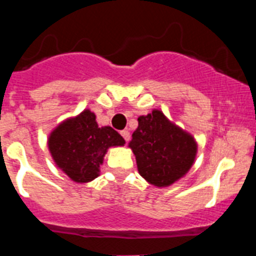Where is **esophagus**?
Segmentation results:
<instances>
[{
    "mask_svg": "<svg viewBox=\"0 0 256 256\" xmlns=\"http://www.w3.org/2000/svg\"><path fill=\"white\" fill-rule=\"evenodd\" d=\"M120 134H122V137H123V138H124V140H126V142L130 141V132H128V130H122V132H120Z\"/></svg>",
    "mask_w": 256,
    "mask_h": 256,
    "instance_id": "1",
    "label": "esophagus"
}]
</instances>
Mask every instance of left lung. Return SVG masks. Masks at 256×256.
<instances>
[{
  "label": "left lung",
  "instance_id": "1",
  "mask_svg": "<svg viewBox=\"0 0 256 256\" xmlns=\"http://www.w3.org/2000/svg\"><path fill=\"white\" fill-rule=\"evenodd\" d=\"M130 148L140 174L158 187L170 186L195 162L198 144L191 134L172 124L159 110L138 118Z\"/></svg>",
  "mask_w": 256,
  "mask_h": 256
}]
</instances>
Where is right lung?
I'll return each mask as SVG.
<instances>
[{
	"mask_svg": "<svg viewBox=\"0 0 256 256\" xmlns=\"http://www.w3.org/2000/svg\"><path fill=\"white\" fill-rule=\"evenodd\" d=\"M124 144L123 137L112 126H97L96 115L90 110L61 123L48 138L56 165L78 183L98 177L108 148Z\"/></svg>",
	"mask_w": 256,
	"mask_h": 256,
	"instance_id": "obj_1",
	"label": "right lung"
}]
</instances>
